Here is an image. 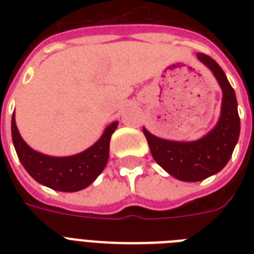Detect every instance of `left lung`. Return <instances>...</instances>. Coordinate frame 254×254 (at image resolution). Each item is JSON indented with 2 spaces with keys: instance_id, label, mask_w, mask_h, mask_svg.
<instances>
[{
  "instance_id": "8db88e82",
  "label": "left lung",
  "mask_w": 254,
  "mask_h": 254,
  "mask_svg": "<svg viewBox=\"0 0 254 254\" xmlns=\"http://www.w3.org/2000/svg\"><path fill=\"white\" fill-rule=\"evenodd\" d=\"M197 59L208 67L223 91L220 117L216 125L201 138L190 142L159 138L142 127L155 162L183 182L203 181L221 171L232 157L240 135L236 95L224 71L208 55L199 53Z\"/></svg>"
}]
</instances>
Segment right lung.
<instances>
[{"instance_id": "1", "label": "right lung", "mask_w": 254, "mask_h": 254, "mask_svg": "<svg viewBox=\"0 0 254 254\" xmlns=\"http://www.w3.org/2000/svg\"><path fill=\"white\" fill-rule=\"evenodd\" d=\"M119 121L112 123L91 147L69 157H51L34 150L18 131L15 116L11 117V138L26 171L41 185L63 192L87 189L103 173L109 158V142Z\"/></svg>"}]
</instances>
